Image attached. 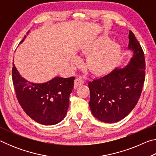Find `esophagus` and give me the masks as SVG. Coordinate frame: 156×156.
<instances>
[{"label":"esophagus","instance_id":"esophagus-1","mask_svg":"<svg viewBox=\"0 0 156 156\" xmlns=\"http://www.w3.org/2000/svg\"><path fill=\"white\" fill-rule=\"evenodd\" d=\"M84 83V80L82 77H77L75 79L74 83V88H77L80 87L82 84H83Z\"/></svg>","mask_w":156,"mask_h":156}]
</instances>
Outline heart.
<instances>
[{
    "mask_svg": "<svg viewBox=\"0 0 156 156\" xmlns=\"http://www.w3.org/2000/svg\"><path fill=\"white\" fill-rule=\"evenodd\" d=\"M109 43L106 38H98L89 43L84 53L89 55L87 65L89 70L101 74L114 67L119 60L120 49L117 44Z\"/></svg>",
    "mask_w": 156,
    "mask_h": 156,
    "instance_id": "obj_1",
    "label": "heart"
}]
</instances>
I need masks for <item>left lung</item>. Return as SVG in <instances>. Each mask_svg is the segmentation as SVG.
<instances>
[{
    "label": "left lung",
    "instance_id": "obj_1",
    "mask_svg": "<svg viewBox=\"0 0 156 156\" xmlns=\"http://www.w3.org/2000/svg\"><path fill=\"white\" fill-rule=\"evenodd\" d=\"M129 39V49L133 51L129 65L88 83L89 107L102 122L113 123L125 118L140 97L145 80L144 51L131 30Z\"/></svg>",
    "mask_w": 156,
    "mask_h": 156
}]
</instances>
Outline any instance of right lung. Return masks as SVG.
<instances>
[{"mask_svg":"<svg viewBox=\"0 0 156 156\" xmlns=\"http://www.w3.org/2000/svg\"><path fill=\"white\" fill-rule=\"evenodd\" d=\"M12 73L18 101L31 119L44 125H56L64 119L74 85V77H56L45 83L36 84L23 78L14 64Z\"/></svg>","mask_w":156,"mask_h":156,"instance_id":"obj_1","label":"right lung"}]
</instances>
